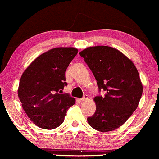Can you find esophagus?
<instances>
[{
  "label": "esophagus",
  "mask_w": 159,
  "mask_h": 159,
  "mask_svg": "<svg viewBox=\"0 0 159 159\" xmlns=\"http://www.w3.org/2000/svg\"><path fill=\"white\" fill-rule=\"evenodd\" d=\"M88 99H89V97H88V95H85L81 99H80V100L82 102H85L86 100H88Z\"/></svg>",
  "instance_id": "34e87169"
}]
</instances>
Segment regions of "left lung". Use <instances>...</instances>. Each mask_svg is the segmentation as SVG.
Masks as SVG:
<instances>
[{
  "mask_svg": "<svg viewBox=\"0 0 159 159\" xmlns=\"http://www.w3.org/2000/svg\"><path fill=\"white\" fill-rule=\"evenodd\" d=\"M92 70L105 97H96L97 109L88 118L90 126L109 132L125 123L138 107L143 85L134 62L116 48L107 46L88 47L80 52Z\"/></svg>",
  "mask_w": 159,
  "mask_h": 159,
  "instance_id": "left-lung-1",
  "label": "left lung"
}]
</instances>
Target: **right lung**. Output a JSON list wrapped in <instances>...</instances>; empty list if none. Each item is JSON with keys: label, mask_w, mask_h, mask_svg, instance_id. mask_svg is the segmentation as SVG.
I'll use <instances>...</instances> for the list:
<instances>
[{"label": "right lung", "mask_w": 159, "mask_h": 159, "mask_svg": "<svg viewBox=\"0 0 159 159\" xmlns=\"http://www.w3.org/2000/svg\"><path fill=\"white\" fill-rule=\"evenodd\" d=\"M77 52L74 47L54 48L38 56L23 71L18 97L25 113L38 127H58L67 110L75 104L74 98L59 93L67 85L66 70Z\"/></svg>", "instance_id": "right-lung-1"}]
</instances>
